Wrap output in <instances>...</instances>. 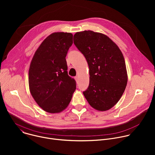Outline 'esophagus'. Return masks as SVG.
<instances>
[{
  "mask_svg": "<svg viewBox=\"0 0 155 155\" xmlns=\"http://www.w3.org/2000/svg\"><path fill=\"white\" fill-rule=\"evenodd\" d=\"M75 80H76V81H77L78 80V76H76V77H75Z\"/></svg>",
  "mask_w": 155,
  "mask_h": 155,
  "instance_id": "34e87169",
  "label": "esophagus"
}]
</instances>
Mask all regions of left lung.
<instances>
[{
    "instance_id": "1",
    "label": "left lung",
    "mask_w": 155,
    "mask_h": 155,
    "mask_svg": "<svg viewBox=\"0 0 155 155\" xmlns=\"http://www.w3.org/2000/svg\"><path fill=\"white\" fill-rule=\"evenodd\" d=\"M74 43L84 56L90 73V84L83 94L99 111L112 108L122 96L127 82L122 52L106 35L92 31L75 34Z\"/></svg>"
}]
</instances>
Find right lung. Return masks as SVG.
Listing matches in <instances>:
<instances>
[{"label": "right lung", "instance_id": "add662e5", "mask_svg": "<svg viewBox=\"0 0 155 155\" xmlns=\"http://www.w3.org/2000/svg\"><path fill=\"white\" fill-rule=\"evenodd\" d=\"M73 43V35L54 32L36 50L29 70L31 94L45 112L60 113L69 105L76 82L68 74L65 57Z\"/></svg>", "mask_w": 155, "mask_h": 155}]
</instances>
